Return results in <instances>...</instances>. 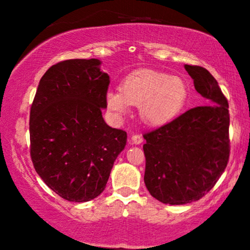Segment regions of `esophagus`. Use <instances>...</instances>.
<instances>
[{
	"label": "esophagus",
	"mask_w": 250,
	"mask_h": 250,
	"mask_svg": "<svg viewBox=\"0 0 250 250\" xmlns=\"http://www.w3.org/2000/svg\"><path fill=\"white\" fill-rule=\"evenodd\" d=\"M142 141H143L142 135L134 134L133 136H131V142H133L134 145H140V143H142Z\"/></svg>",
	"instance_id": "34e87169"
}]
</instances>
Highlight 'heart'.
I'll return each instance as SVG.
<instances>
[{"label":"heart","mask_w":250,"mask_h":250,"mask_svg":"<svg viewBox=\"0 0 250 250\" xmlns=\"http://www.w3.org/2000/svg\"><path fill=\"white\" fill-rule=\"evenodd\" d=\"M188 88L181 77L145 70L123 80L120 90H108L105 103L116 119L127 115L130 104L139 105L141 119L148 125H163L185 107Z\"/></svg>","instance_id":"heart-1"}]
</instances>
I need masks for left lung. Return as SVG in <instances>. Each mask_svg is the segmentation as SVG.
I'll use <instances>...</instances> for the list:
<instances>
[{"label":"left lung","mask_w":250,"mask_h":250,"mask_svg":"<svg viewBox=\"0 0 250 250\" xmlns=\"http://www.w3.org/2000/svg\"><path fill=\"white\" fill-rule=\"evenodd\" d=\"M185 68L207 104L143 135L146 187L166 205H186L205 196L225 171L230 151L228 101L219 83L205 68Z\"/></svg>","instance_id":"left-lung-1"}]
</instances>
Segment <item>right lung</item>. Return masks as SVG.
Listing matches in <instances>:
<instances>
[{"instance_id":"right-lung-1","label":"right lung","mask_w":250,"mask_h":250,"mask_svg":"<svg viewBox=\"0 0 250 250\" xmlns=\"http://www.w3.org/2000/svg\"><path fill=\"white\" fill-rule=\"evenodd\" d=\"M97 59H74L45 71L30 108V156L43 182L62 199L87 202L104 190L127 133L109 127V75Z\"/></svg>"}]
</instances>
